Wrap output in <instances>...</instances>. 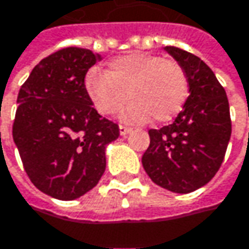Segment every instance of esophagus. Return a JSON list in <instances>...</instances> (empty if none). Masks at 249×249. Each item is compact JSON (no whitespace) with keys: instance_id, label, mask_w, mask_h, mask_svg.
Wrapping results in <instances>:
<instances>
[{"instance_id":"1","label":"esophagus","mask_w":249,"mask_h":249,"mask_svg":"<svg viewBox=\"0 0 249 249\" xmlns=\"http://www.w3.org/2000/svg\"><path fill=\"white\" fill-rule=\"evenodd\" d=\"M131 132V128L129 126H125V125H120V134L121 135H126Z\"/></svg>"}]
</instances>
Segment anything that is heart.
Here are the masks:
<instances>
[{"instance_id": "heart-1", "label": "heart", "mask_w": 249, "mask_h": 249, "mask_svg": "<svg viewBox=\"0 0 249 249\" xmlns=\"http://www.w3.org/2000/svg\"><path fill=\"white\" fill-rule=\"evenodd\" d=\"M85 89L94 108L101 115H111L124 105L128 123H144L151 117L157 123H168L184 108L190 85L181 64L161 55L132 53L115 58L107 71L91 70Z\"/></svg>"}]
</instances>
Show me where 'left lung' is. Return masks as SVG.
Listing matches in <instances>:
<instances>
[{
	"mask_svg": "<svg viewBox=\"0 0 249 249\" xmlns=\"http://www.w3.org/2000/svg\"><path fill=\"white\" fill-rule=\"evenodd\" d=\"M165 51L187 72L190 95L175 121L149 129L144 170L160 187L188 194L218 172L231 138L230 104L213 70L196 55L177 47Z\"/></svg>",
	"mask_w": 249,
	"mask_h": 249,
	"instance_id": "obj_1",
	"label": "left lung"
}]
</instances>
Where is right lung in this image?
<instances>
[{"label":"right lung","instance_id":"right-lung-1","mask_svg":"<svg viewBox=\"0 0 249 249\" xmlns=\"http://www.w3.org/2000/svg\"><path fill=\"white\" fill-rule=\"evenodd\" d=\"M100 55L67 47L41 59L21 85L12 138L24 170L44 194L71 201L92 190L105 171V147L118 124L92 107L85 75Z\"/></svg>","mask_w":249,"mask_h":249}]
</instances>
